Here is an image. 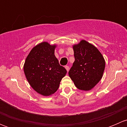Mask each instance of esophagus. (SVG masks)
I'll return each mask as SVG.
<instances>
[{
	"instance_id": "obj_1",
	"label": "esophagus",
	"mask_w": 127,
	"mask_h": 127,
	"mask_svg": "<svg viewBox=\"0 0 127 127\" xmlns=\"http://www.w3.org/2000/svg\"><path fill=\"white\" fill-rule=\"evenodd\" d=\"M65 68H66V71H67V72L69 71V67L68 66H65Z\"/></svg>"
}]
</instances>
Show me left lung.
<instances>
[{"instance_id": "left-lung-1", "label": "left lung", "mask_w": 127, "mask_h": 127, "mask_svg": "<svg viewBox=\"0 0 127 127\" xmlns=\"http://www.w3.org/2000/svg\"><path fill=\"white\" fill-rule=\"evenodd\" d=\"M75 61L69 75L79 90L89 91L103 77L105 60L98 48L85 40L72 46Z\"/></svg>"}]
</instances>
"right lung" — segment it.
<instances>
[{"mask_svg":"<svg viewBox=\"0 0 127 127\" xmlns=\"http://www.w3.org/2000/svg\"><path fill=\"white\" fill-rule=\"evenodd\" d=\"M56 47L55 44L41 42L33 47L24 64V72L29 84L45 96L55 93L67 73L55 55Z\"/></svg>","mask_w":127,"mask_h":127,"instance_id":"1","label":"right lung"}]
</instances>
